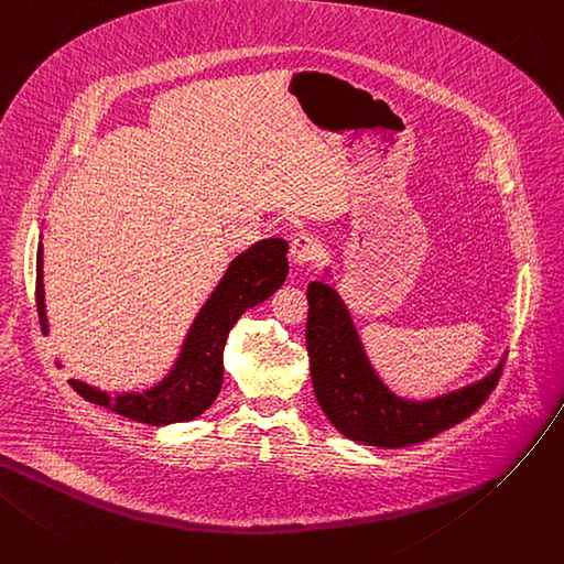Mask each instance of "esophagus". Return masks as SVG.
Wrapping results in <instances>:
<instances>
[{
    "instance_id": "obj_1",
    "label": "esophagus",
    "mask_w": 564,
    "mask_h": 564,
    "mask_svg": "<svg viewBox=\"0 0 564 564\" xmlns=\"http://www.w3.org/2000/svg\"><path fill=\"white\" fill-rule=\"evenodd\" d=\"M319 251H322L319 242L311 234H299L292 238L290 258L292 262H296V265H308V262L319 258Z\"/></svg>"
}]
</instances>
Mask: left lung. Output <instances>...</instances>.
Returning a JSON list of instances; mask_svg holds the SVG:
<instances>
[{
	"label": "left lung",
	"mask_w": 564,
	"mask_h": 564,
	"mask_svg": "<svg viewBox=\"0 0 564 564\" xmlns=\"http://www.w3.org/2000/svg\"><path fill=\"white\" fill-rule=\"evenodd\" d=\"M306 347L317 403L345 437L371 446H408L456 426L495 390L503 360L476 383L435 399L412 401L394 394L371 367L349 308L328 283L306 290Z\"/></svg>",
	"instance_id": "8db88e82"
}]
</instances>
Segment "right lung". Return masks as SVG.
Segmentation results:
<instances>
[{"label":"right lung","mask_w":564,"mask_h":564,"mask_svg":"<svg viewBox=\"0 0 564 564\" xmlns=\"http://www.w3.org/2000/svg\"><path fill=\"white\" fill-rule=\"evenodd\" d=\"M288 242L281 238L260 240L236 256L227 274L210 292L187 330L181 354L167 377L144 392H120L110 397L88 383L69 381L86 401L104 405L140 424L165 426L193 422L210 408L224 381V345L229 330L247 308L272 296L288 276ZM35 306L43 333L50 330L43 288V242L35 253Z\"/></svg>","instance_id":"obj_1"}]
</instances>
